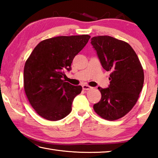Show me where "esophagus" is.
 Wrapping results in <instances>:
<instances>
[{
    "label": "esophagus",
    "mask_w": 158,
    "mask_h": 158,
    "mask_svg": "<svg viewBox=\"0 0 158 158\" xmlns=\"http://www.w3.org/2000/svg\"><path fill=\"white\" fill-rule=\"evenodd\" d=\"M82 88H83V89L85 90H90V89H92V87H90V86H89V85H82Z\"/></svg>",
    "instance_id": "34e87169"
}]
</instances>
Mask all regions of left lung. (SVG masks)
<instances>
[{
  "mask_svg": "<svg viewBox=\"0 0 158 158\" xmlns=\"http://www.w3.org/2000/svg\"><path fill=\"white\" fill-rule=\"evenodd\" d=\"M102 68L111 72L107 89L98 87L102 95L94 111L108 121L125 116L138 100L142 90L143 69L130 45L113 37L100 35L90 40Z\"/></svg>",
  "mask_w": 158,
  "mask_h": 158,
  "instance_id": "obj_1",
  "label": "left lung"
}]
</instances>
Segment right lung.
Returning <instances> with one entry per match:
<instances>
[{"mask_svg": "<svg viewBox=\"0 0 158 158\" xmlns=\"http://www.w3.org/2000/svg\"><path fill=\"white\" fill-rule=\"evenodd\" d=\"M90 37L82 35L44 40L26 60L23 88L32 107L41 117L56 121L71 112L74 98L81 93L82 87L65 82L63 77Z\"/></svg>", "mask_w": 158, "mask_h": 158, "instance_id": "1", "label": "right lung"}]
</instances>
